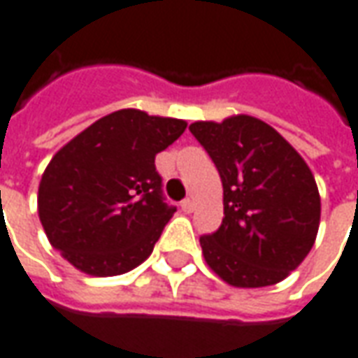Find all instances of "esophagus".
Instances as JSON below:
<instances>
[{
    "label": "esophagus",
    "mask_w": 358,
    "mask_h": 358,
    "mask_svg": "<svg viewBox=\"0 0 358 358\" xmlns=\"http://www.w3.org/2000/svg\"><path fill=\"white\" fill-rule=\"evenodd\" d=\"M180 208L182 210L186 211V213H192L194 211V208H196V201L192 198H186V199H182V203H180Z\"/></svg>",
    "instance_id": "34e87169"
}]
</instances>
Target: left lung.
Here are the masks:
<instances>
[{"label":"left lung","mask_w":358,"mask_h":358,"mask_svg":"<svg viewBox=\"0 0 358 358\" xmlns=\"http://www.w3.org/2000/svg\"><path fill=\"white\" fill-rule=\"evenodd\" d=\"M189 133L223 184L225 217L215 233L199 237L206 262L237 288L284 280L308 257L320 227L312 170L278 131L250 115L196 121Z\"/></svg>","instance_id":"obj_1"}]
</instances>
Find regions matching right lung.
<instances>
[{
	"label": "right lung",
	"mask_w": 358,
	"mask_h": 358,
	"mask_svg": "<svg viewBox=\"0 0 358 358\" xmlns=\"http://www.w3.org/2000/svg\"><path fill=\"white\" fill-rule=\"evenodd\" d=\"M186 121L119 109L82 131L48 162L38 217L50 245L92 276L133 271L155 249L174 206L155 157Z\"/></svg>",
	"instance_id": "right-lung-1"
}]
</instances>
